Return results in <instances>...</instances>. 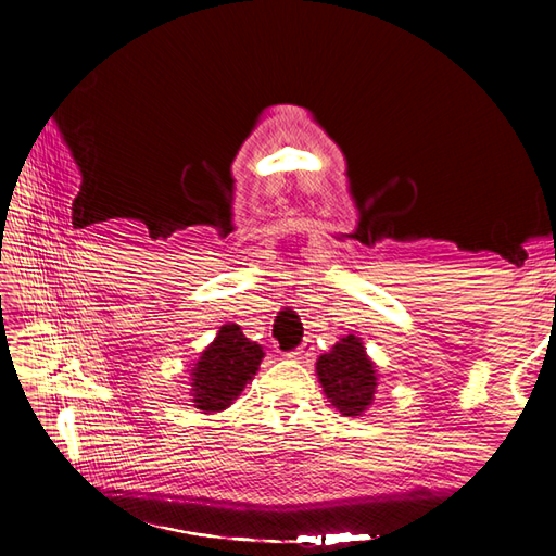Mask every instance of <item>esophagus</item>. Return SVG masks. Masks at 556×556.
<instances>
[{"instance_id":"34e87169","label":"esophagus","mask_w":556,"mask_h":556,"mask_svg":"<svg viewBox=\"0 0 556 556\" xmlns=\"http://www.w3.org/2000/svg\"><path fill=\"white\" fill-rule=\"evenodd\" d=\"M313 350H315V348H313V341H311V339H306L304 343H301V345L292 352L290 357H292L294 362H311V357H313Z\"/></svg>"}]
</instances>
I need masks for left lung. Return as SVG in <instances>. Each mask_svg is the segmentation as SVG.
Segmentation results:
<instances>
[{
    "instance_id": "obj_1",
    "label": "left lung",
    "mask_w": 556,
    "mask_h": 556,
    "mask_svg": "<svg viewBox=\"0 0 556 556\" xmlns=\"http://www.w3.org/2000/svg\"><path fill=\"white\" fill-rule=\"evenodd\" d=\"M315 374L331 406L341 415L359 417L374 406L380 374L357 333H345L329 352L319 355Z\"/></svg>"
}]
</instances>
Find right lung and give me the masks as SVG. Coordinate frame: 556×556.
<instances>
[{"instance_id": "add662e5", "label": "right lung", "mask_w": 556, "mask_h": 556, "mask_svg": "<svg viewBox=\"0 0 556 556\" xmlns=\"http://www.w3.org/2000/svg\"><path fill=\"white\" fill-rule=\"evenodd\" d=\"M262 359V345L245 339L239 325H223L213 343L192 364L190 396L194 408L206 415L227 410L255 378Z\"/></svg>"}]
</instances>
